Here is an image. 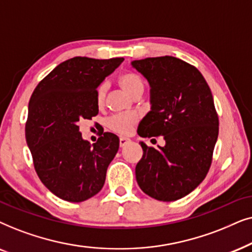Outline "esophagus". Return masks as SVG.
Wrapping results in <instances>:
<instances>
[{
  "instance_id": "1",
  "label": "esophagus",
  "mask_w": 252,
  "mask_h": 252,
  "mask_svg": "<svg viewBox=\"0 0 252 252\" xmlns=\"http://www.w3.org/2000/svg\"><path fill=\"white\" fill-rule=\"evenodd\" d=\"M128 143H130V139L129 138H124V137H122V138H120V146L121 147H124Z\"/></svg>"
}]
</instances>
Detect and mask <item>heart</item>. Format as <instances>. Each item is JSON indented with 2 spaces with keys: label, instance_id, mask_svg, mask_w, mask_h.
I'll return each mask as SVG.
<instances>
[{
  "label": "heart",
  "instance_id": "b5f03b06",
  "mask_svg": "<svg viewBox=\"0 0 252 252\" xmlns=\"http://www.w3.org/2000/svg\"><path fill=\"white\" fill-rule=\"evenodd\" d=\"M119 84L122 87L124 92L128 93L129 95L133 96V98H138L143 94L144 87V80L142 77L137 75L135 72H124L119 77ZM107 93V84L101 83L96 87L95 91V101L96 105L101 107L105 103ZM138 117L136 114H123V115H114L110 116L107 120L106 126L110 131L117 133L120 136H126L131 132L133 126H136Z\"/></svg>",
  "mask_w": 252,
  "mask_h": 252
}]
</instances>
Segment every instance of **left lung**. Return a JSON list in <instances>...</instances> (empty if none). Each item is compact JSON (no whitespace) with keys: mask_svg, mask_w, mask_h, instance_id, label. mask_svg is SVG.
Wrapping results in <instances>:
<instances>
[{"mask_svg":"<svg viewBox=\"0 0 252 252\" xmlns=\"http://www.w3.org/2000/svg\"><path fill=\"white\" fill-rule=\"evenodd\" d=\"M132 66L149 80L151 110L139 123L144 138L162 136L163 147L139 143L136 166L140 189L154 199L173 202L202 183L212 163L219 117L212 92L196 66L173 58H147Z\"/></svg>","mask_w":252,"mask_h":252,"instance_id":"obj_1","label":"left lung"}]
</instances>
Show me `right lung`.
<instances>
[{
	"label": "right lung",
	"instance_id": "right-lung-1",
	"mask_svg": "<svg viewBox=\"0 0 252 252\" xmlns=\"http://www.w3.org/2000/svg\"><path fill=\"white\" fill-rule=\"evenodd\" d=\"M123 58H72L50 71L29 102L25 137L39 179L66 202L79 203L102 189L120 140L110 132L91 145L82 138L79 124L99 113L95 91Z\"/></svg>",
	"mask_w": 252,
	"mask_h": 252
}]
</instances>
